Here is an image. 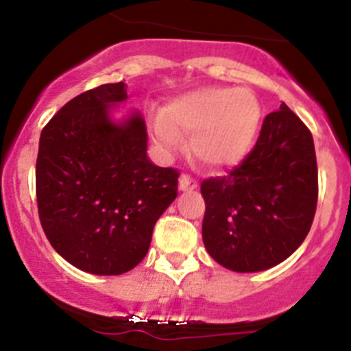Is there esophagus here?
I'll list each match as a JSON object with an SVG mask.
<instances>
[{"mask_svg":"<svg viewBox=\"0 0 351 351\" xmlns=\"http://www.w3.org/2000/svg\"><path fill=\"white\" fill-rule=\"evenodd\" d=\"M197 180H193L190 175H182L180 176V182H178V189L182 190V192H185V190H193L197 189Z\"/></svg>","mask_w":351,"mask_h":351,"instance_id":"obj_1","label":"esophagus"}]
</instances>
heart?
<instances>
[{"label":"heart","instance_id":"1","mask_svg":"<svg viewBox=\"0 0 351 351\" xmlns=\"http://www.w3.org/2000/svg\"><path fill=\"white\" fill-rule=\"evenodd\" d=\"M261 122V105L250 90L200 88L169 101L151 117V134L165 153L183 146L182 134H192L190 147L210 169L239 165L253 147Z\"/></svg>","mask_w":351,"mask_h":351}]
</instances>
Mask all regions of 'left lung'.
<instances>
[{
    "instance_id": "1",
    "label": "left lung",
    "mask_w": 351,
    "mask_h": 351,
    "mask_svg": "<svg viewBox=\"0 0 351 351\" xmlns=\"http://www.w3.org/2000/svg\"><path fill=\"white\" fill-rule=\"evenodd\" d=\"M202 238L212 258L232 271H261L302 244L317 205L313 134L285 104L265 117L241 165L204 180Z\"/></svg>"
}]
</instances>
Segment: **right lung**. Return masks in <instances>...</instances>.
Segmentation results:
<instances>
[{
    "instance_id": "obj_1",
    "label": "right lung",
    "mask_w": 351,
    "mask_h": 351,
    "mask_svg": "<svg viewBox=\"0 0 351 351\" xmlns=\"http://www.w3.org/2000/svg\"><path fill=\"white\" fill-rule=\"evenodd\" d=\"M127 84L77 95L42 129L35 189L42 229L73 267L122 275L143 261L156 221L178 195L175 168L147 158L143 117L110 119Z\"/></svg>"
}]
</instances>
